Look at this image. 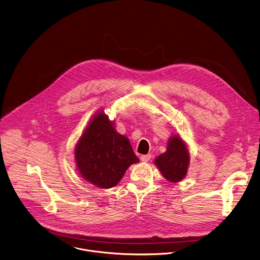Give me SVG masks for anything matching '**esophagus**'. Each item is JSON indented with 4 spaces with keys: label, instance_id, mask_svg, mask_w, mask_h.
<instances>
[{
    "label": "esophagus",
    "instance_id": "34e87169",
    "mask_svg": "<svg viewBox=\"0 0 260 260\" xmlns=\"http://www.w3.org/2000/svg\"><path fill=\"white\" fill-rule=\"evenodd\" d=\"M151 157H152L151 155H143V156H141V160L144 161V162H147V161H149L151 159Z\"/></svg>",
    "mask_w": 260,
    "mask_h": 260
}]
</instances>
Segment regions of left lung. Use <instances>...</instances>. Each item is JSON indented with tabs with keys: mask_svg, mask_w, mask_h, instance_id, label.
<instances>
[{
	"mask_svg": "<svg viewBox=\"0 0 260 260\" xmlns=\"http://www.w3.org/2000/svg\"><path fill=\"white\" fill-rule=\"evenodd\" d=\"M154 162L164 178L171 183L181 182L186 177L190 165V152L180 135H174L169 139L167 151L156 156Z\"/></svg>",
	"mask_w": 260,
	"mask_h": 260,
	"instance_id": "obj_1",
	"label": "left lung"
}]
</instances>
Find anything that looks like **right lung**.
Masks as SVG:
<instances>
[{"label":"right lung","mask_w":260,"mask_h":260,"mask_svg":"<svg viewBox=\"0 0 260 260\" xmlns=\"http://www.w3.org/2000/svg\"><path fill=\"white\" fill-rule=\"evenodd\" d=\"M74 158L81 177L102 189L116 186L128 167L140 161L129 140L116 132L104 109L90 118L75 146Z\"/></svg>","instance_id":"1"}]
</instances>
